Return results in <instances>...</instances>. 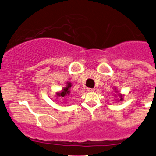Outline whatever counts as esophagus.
I'll return each mask as SVG.
<instances>
[{
    "instance_id": "34e87169",
    "label": "esophagus",
    "mask_w": 156,
    "mask_h": 156,
    "mask_svg": "<svg viewBox=\"0 0 156 156\" xmlns=\"http://www.w3.org/2000/svg\"><path fill=\"white\" fill-rule=\"evenodd\" d=\"M87 91L88 92H94V88H87Z\"/></svg>"
}]
</instances>
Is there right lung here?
Listing matches in <instances>:
<instances>
[{
	"instance_id": "obj_1",
	"label": "right lung",
	"mask_w": 156,
	"mask_h": 156,
	"mask_svg": "<svg viewBox=\"0 0 156 156\" xmlns=\"http://www.w3.org/2000/svg\"><path fill=\"white\" fill-rule=\"evenodd\" d=\"M71 87V84L70 83H69L68 85H67L66 87H65L63 89V90L62 91L61 93H59V94H57L58 96H59V97H65L66 95H67V94H69V88Z\"/></svg>"
}]
</instances>
